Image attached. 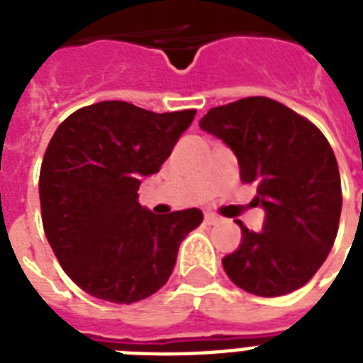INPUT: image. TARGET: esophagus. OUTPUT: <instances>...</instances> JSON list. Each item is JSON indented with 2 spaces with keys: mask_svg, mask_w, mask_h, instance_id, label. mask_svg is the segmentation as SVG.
I'll list each match as a JSON object with an SVG mask.
<instances>
[{
  "mask_svg": "<svg viewBox=\"0 0 363 363\" xmlns=\"http://www.w3.org/2000/svg\"><path fill=\"white\" fill-rule=\"evenodd\" d=\"M220 222H222L220 216L211 215V213H207V215H205V224H209V226H216V224H220Z\"/></svg>",
  "mask_w": 363,
  "mask_h": 363,
  "instance_id": "1",
  "label": "esophagus"
}]
</instances>
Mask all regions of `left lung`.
I'll return each instance as SVG.
<instances>
[{"mask_svg": "<svg viewBox=\"0 0 363 363\" xmlns=\"http://www.w3.org/2000/svg\"><path fill=\"white\" fill-rule=\"evenodd\" d=\"M199 125L235 152L241 181L258 184L254 201L265 209L264 232L238 220L242 241L222 259L228 277L262 298L307 284L332 250L343 203L337 160L324 133L264 96L213 107Z\"/></svg>", "mask_w": 363, "mask_h": 363, "instance_id": "obj_1", "label": "left lung"}]
</instances>
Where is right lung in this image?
Instances as JSON below:
<instances>
[{
	"instance_id": "obj_1",
	"label": "right lung",
	"mask_w": 363,
	"mask_h": 363,
	"mask_svg": "<svg viewBox=\"0 0 363 363\" xmlns=\"http://www.w3.org/2000/svg\"><path fill=\"white\" fill-rule=\"evenodd\" d=\"M194 116L99 101L54 131L39 173L43 228L60 265L94 298L135 303L158 292L203 220L199 209L154 215L137 201L141 179L158 173Z\"/></svg>"
}]
</instances>
